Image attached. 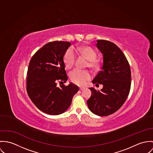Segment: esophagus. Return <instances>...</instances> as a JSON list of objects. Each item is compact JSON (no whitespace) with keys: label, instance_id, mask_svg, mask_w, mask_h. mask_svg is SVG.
Returning <instances> with one entry per match:
<instances>
[{"label":"esophagus","instance_id":"34e87169","mask_svg":"<svg viewBox=\"0 0 153 153\" xmlns=\"http://www.w3.org/2000/svg\"><path fill=\"white\" fill-rule=\"evenodd\" d=\"M85 90L84 87H80V90Z\"/></svg>","mask_w":153,"mask_h":153}]
</instances>
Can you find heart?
<instances>
[{
  "label": "heart",
  "instance_id": "b5f03b06",
  "mask_svg": "<svg viewBox=\"0 0 153 153\" xmlns=\"http://www.w3.org/2000/svg\"><path fill=\"white\" fill-rule=\"evenodd\" d=\"M75 51L78 54L85 57L88 60L87 66L90 68H97L99 62L96 59V52L90 46H81L75 49ZM76 55L72 48H69L64 56V62L66 66L68 68H71L76 62ZM71 80L75 84L83 85L86 81L90 79V74L87 70L74 68L69 73Z\"/></svg>",
  "mask_w": 153,
  "mask_h": 153
}]
</instances>
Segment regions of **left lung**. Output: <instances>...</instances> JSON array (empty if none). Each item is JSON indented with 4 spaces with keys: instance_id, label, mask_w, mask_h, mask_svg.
<instances>
[{
    "instance_id": "obj_1",
    "label": "left lung",
    "mask_w": 153,
    "mask_h": 153,
    "mask_svg": "<svg viewBox=\"0 0 153 153\" xmlns=\"http://www.w3.org/2000/svg\"><path fill=\"white\" fill-rule=\"evenodd\" d=\"M96 46L103 55V63L92 83L103 87L100 90L90 88L91 96L87 103L93 113L107 116L117 111L126 102L131 87V71L124 54L114 43L98 40Z\"/></svg>"
}]
</instances>
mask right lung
I'll return each instance as SVG.
<instances>
[{"instance_id":"1","label":"right lung","mask_w":153,"mask_h":153,"mask_svg":"<svg viewBox=\"0 0 153 153\" xmlns=\"http://www.w3.org/2000/svg\"><path fill=\"white\" fill-rule=\"evenodd\" d=\"M70 45L68 42H49L36 51L30 61L26 90L34 105L46 114L64 113L79 90L71 83L63 85L68 79L64 56Z\"/></svg>"}]
</instances>
